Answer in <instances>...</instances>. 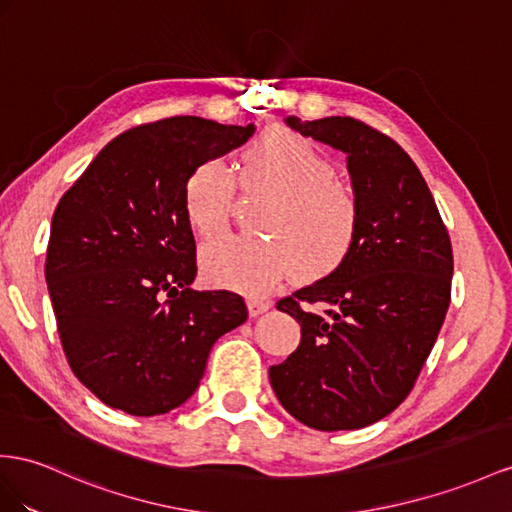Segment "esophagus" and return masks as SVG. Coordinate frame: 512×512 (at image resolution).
Returning a JSON list of instances; mask_svg holds the SVG:
<instances>
[{
    "mask_svg": "<svg viewBox=\"0 0 512 512\" xmlns=\"http://www.w3.org/2000/svg\"><path fill=\"white\" fill-rule=\"evenodd\" d=\"M248 309H251V316H261V313H266L270 309V303L266 298H248Z\"/></svg>",
    "mask_w": 512,
    "mask_h": 512,
    "instance_id": "obj_1",
    "label": "esophagus"
}]
</instances>
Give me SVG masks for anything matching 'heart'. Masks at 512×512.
Listing matches in <instances>:
<instances>
[{"label": "heart", "instance_id": "b5f03b06", "mask_svg": "<svg viewBox=\"0 0 512 512\" xmlns=\"http://www.w3.org/2000/svg\"><path fill=\"white\" fill-rule=\"evenodd\" d=\"M244 186L277 192L264 218L274 240L222 235L201 251L207 281L264 294L292 266L318 277L337 268L355 244L359 205L335 166L316 144L290 129H270L242 153ZM235 181L218 160L196 166L183 183V212L190 227L209 238L225 229Z\"/></svg>", "mask_w": 512, "mask_h": 512}]
</instances>
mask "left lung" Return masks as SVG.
<instances>
[{
	"label": "left lung",
	"instance_id": "8db88e82",
	"mask_svg": "<svg viewBox=\"0 0 512 512\" xmlns=\"http://www.w3.org/2000/svg\"><path fill=\"white\" fill-rule=\"evenodd\" d=\"M285 123L346 153L359 205L355 244L331 274L277 303L300 344L270 368L283 409L316 430H357L398 409L450 307L452 244L400 144L350 116Z\"/></svg>",
	"mask_w": 512,
	"mask_h": 512
}]
</instances>
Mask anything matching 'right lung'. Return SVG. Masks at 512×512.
Masks as SVG:
<instances>
[{"label":"right lung","instance_id":"obj_1","mask_svg":"<svg viewBox=\"0 0 512 512\" xmlns=\"http://www.w3.org/2000/svg\"><path fill=\"white\" fill-rule=\"evenodd\" d=\"M253 134V123L201 116L127 129L60 199L45 264L60 342L73 374L112 409H177L199 387L216 339L248 318L242 296L192 290L183 183Z\"/></svg>","mask_w":512,"mask_h":512}]
</instances>
